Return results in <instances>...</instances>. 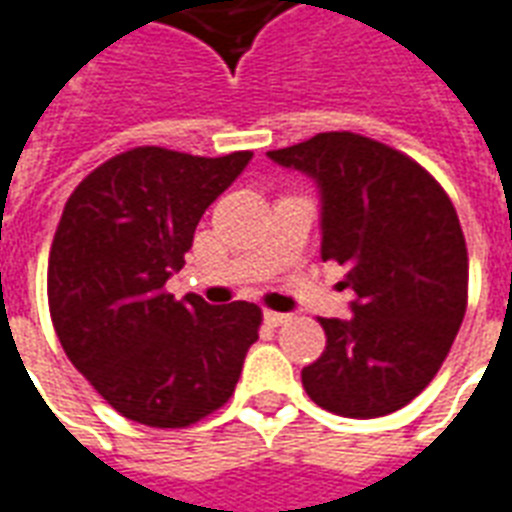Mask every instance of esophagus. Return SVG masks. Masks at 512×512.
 I'll list each match as a JSON object with an SVG mask.
<instances>
[{"label":"esophagus","instance_id":"34e87169","mask_svg":"<svg viewBox=\"0 0 512 512\" xmlns=\"http://www.w3.org/2000/svg\"><path fill=\"white\" fill-rule=\"evenodd\" d=\"M264 319H267V324H272V327H281L283 322H289V313L267 311V313H264Z\"/></svg>","mask_w":512,"mask_h":512}]
</instances>
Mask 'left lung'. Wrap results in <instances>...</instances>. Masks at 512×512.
Returning <instances> with one entry per match:
<instances>
[{
  "instance_id": "left-lung-1",
  "label": "left lung",
  "mask_w": 512,
  "mask_h": 512,
  "mask_svg": "<svg viewBox=\"0 0 512 512\" xmlns=\"http://www.w3.org/2000/svg\"><path fill=\"white\" fill-rule=\"evenodd\" d=\"M322 190V259L346 267L352 319H319L322 357L302 368L313 404L382 417L423 393L466 313L469 256L445 188L404 152L333 130L267 152Z\"/></svg>"
}]
</instances>
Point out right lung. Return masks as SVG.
<instances>
[{
	"instance_id": "right-lung-1",
	"label": "right lung",
	"mask_w": 512,
	"mask_h": 512,
	"mask_svg": "<svg viewBox=\"0 0 512 512\" xmlns=\"http://www.w3.org/2000/svg\"><path fill=\"white\" fill-rule=\"evenodd\" d=\"M251 158L128 149L81 179L62 210L48 256L51 322L70 363L133 423H199L229 401L259 341V305L166 292L204 210Z\"/></svg>"
}]
</instances>
